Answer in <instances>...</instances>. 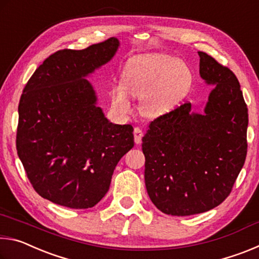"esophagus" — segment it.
Listing matches in <instances>:
<instances>
[{"label":"esophagus","instance_id":"1","mask_svg":"<svg viewBox=\"0 0 259 259\" xmlns=\"http://www.w3.org/2000/svg\"><path fill=\"white\" fill-rule=\"evenodd\" d=\"M134 136H135V143L140 144L142 143V137H143V131L138 126H136L134 129Z\"/></svg>","mask_w":259,"mask_h":259}]
</instances>
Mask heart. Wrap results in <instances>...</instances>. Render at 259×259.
Masks as SVG:
<instances>
[{"label":"heart","instance_id":"obj_1","mask_svg":"<svg viewBox=\"0 0 259 259\" xmlns=\"http://www.w3.org/2000/svg\"><path fill=\"white\" fill-rule=\"evenodd\" d=\"M192 74L184 63L165 55L136 57L122 73V84L111 88L112 102L121 112L130 111L128 94L142 97V111L156 117L168 113L190 89Z\"/></svg>","mask_w":259,"mask_h":259}]
</instances>
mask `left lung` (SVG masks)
I'll return each instance as SVG.
<instances>
[{
	"mask_svg": "<svg viewBox=\"0 0 259 259\" xmlns=\"http://www.w3.org/2000/svg\"><path fill=\"white\" fill-rule=\"evenodd\" d=\"M200 75L216 84L204 114L184 103L153 120L143 137L145 185L155 207L191 216L230 195L247 156L248 108L229 67L199 51Z\"/></svg>",
	"mask_w": 259,
	"mask_h": 259,
	"instance_id": "8db88e82",
	"label": "left lung"
}]
</instances>
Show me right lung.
Listing matches in <instances>:
<instances>
[{
    "mask_svg": "<svg viewBox=\"0 0 259 259\" xmlns=\"http://www.w3.org/2000/svg\"><path fill=\"white\" fill-rule=\"evenodd\" d=\"M119 40L52 54L26 83L19 100L17 153L42 198L72 209L93 208L114 169L134 147V128L113 124L96 106L84 78L115 55Z\"/></svg>",
    "mask_w": 259,
    "mask_h": 259,
    "instance_id": "1",
    "label": "right lung"
}]
</instances>
